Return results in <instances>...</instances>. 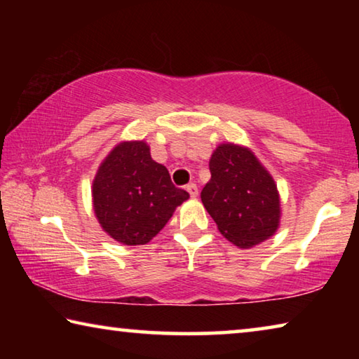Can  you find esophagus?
<instances>
[{
    "label": "esophagus",
    "instance_id": "1",
    "mask_svg": "<svg viewBox=\"0 0 359 359\" xmlns=\"http://www.w3.org/2000/svg\"><path fill=\"white\" fill-rule=\"evenodd\" d=\"M187 191L190 193L191 198H196L198 196V187H196V184H188L187 185Z\"/></svg>",
    "mask_w": 359,
    "mask_h": 359
}]
</instances>
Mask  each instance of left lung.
Returning <instances> with one entry per match:
<instances>
[{"label": "left lung", "instance_id": "obj_1", "mask_svg": "<svg viewBox=\"0 0 359 359\" xmlns=\"http://www.w3.org/2000/svg\"><path fill=\"white\" fill-rule=\"evenodd\" d=\"M201 201L231 244L252 248L280 226V194L269 171L245 145L223 142L209 161Z\"/></svg>", "mask_w": 359, "mask_h": 359}]
</instances>
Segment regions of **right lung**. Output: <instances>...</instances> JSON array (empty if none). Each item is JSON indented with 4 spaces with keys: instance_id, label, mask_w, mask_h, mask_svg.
Returning a JSON list of instances; mask_svg holds the SVG:
<instances>
[{
    "instance_id": "right-lung-1",
    "label": "right lung",
    "mask_w": 359,
    "mask_h": 359,
    "mask_svg": "<svg viewBox=\"0 0 359 359\" xmlns=\"http://www.w3.org/2000/svg\"><path fill=\"white\" fill-rule=\"evenodd\" d=\"M188 198L185 190L174 187L168 169L151 158L145 141L115 145L92 185L96 220L123 245L147 244Z\"/></svg>"
}]
</instances>
